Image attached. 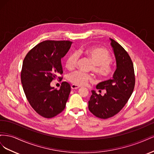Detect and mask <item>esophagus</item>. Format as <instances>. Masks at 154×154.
<instances>
[{"mask_svg": "<svg viewBox=\"0 0 154 154\" xmlns=\"http://www.w3.org/2000/svg\"><path fill=\"white\" fill-rule=\"evenodd\" d=\"M80 88V87L77 86V85H76L72 84V85H71V88H72V89H73V90H74V89H78V88Z\"/></svg>", "mask_w": 154, "mask_h": 154, "instance_id": "34e87169", "label": "esophagus"}]
</instances>
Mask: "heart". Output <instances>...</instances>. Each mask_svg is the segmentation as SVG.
<instances>
[{"label":"heart","instance_id":"heart-1","mask_svg":"<svg viewBox=\"0 0 154 154\" xmlns=\"http://www.w3.org/2000/svg\"><path fill=\"white\" fill-rule=\"evenodd\" d=\"M85 54L93 63V70L101 78L109 77L113 72V66L111 63L112 57L108 51L103 48H90L88 49H79L68 55L66 60V67L72 70L76 67L79 54ZM68 80L77 86L85 85L88 82L93 80V76L90 74L80 71H74L68 75Z\"/></svg>","mask_w":154,"mask_h":154}]
</instances>
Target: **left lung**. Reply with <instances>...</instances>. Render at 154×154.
Segmentation results:
<instances>
[{
	"instance_id": "left-lung-1",
	"label": "left lung",
	"mask_w": 154,
	"mask_h": 154,
	"mask_svg": "<svg viewBox=\"0 0 154 154\" xmlns=\"http://www.w3.org/2000/svg\"><path fill=\"white\" fill-rule=\"evenodd\" d=\"M110 40L117 68L112 78L96 85L97 89L106 91L104 96L92 91L88 101V110L101 119L112 117L123 108L132 94L136 82L134 65L129 54L117 42Z\"/></svg>"
}]
</instances>
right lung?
<instances>
[{
    "label": "right lung",
    "instance_id": "obj_1",
    "mask_svg": "<svg viewBox=\"0 0 154 154\" xmlns=\"http://www.w3.org/2000/svg\"><path fill=\"white\" fill-rule=\"evenodd\" d=\"M72 44L69 40H45L31 49L25 57L21 71L23 89L30 105L45 118L57 116L65 109L71 85L63 82L59 90L51 82L62 74L61 59ZM59 79L62 76H58Z\"/></svg>",
    "mask_w": 154,
    "mask_h": 154
}]
</instances>
